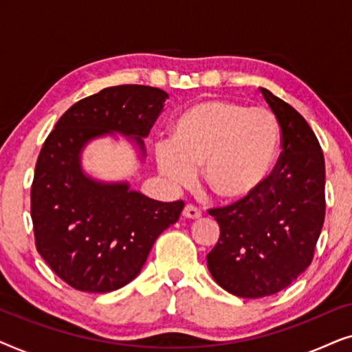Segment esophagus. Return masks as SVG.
Masks as SVG:
<instances>
[{
	"label": "esophagus",
	"instance_id": "esophagus-1",
	"mask_svg": "<svg viewBox=\"0 0 352 352\" xmlns=\"http://www.w3.org/2000/svg\"><path fill=\"white\" fill-rule=\"evenodd\" d=\"M182 216H184V218H187V219H197V218H200V216H201V211H200V208H197L195 205L187 204L184 206V210H182Z\"/></svg>",
	"mask_w": 352,
	"mask_h": 352
}]
</instances>
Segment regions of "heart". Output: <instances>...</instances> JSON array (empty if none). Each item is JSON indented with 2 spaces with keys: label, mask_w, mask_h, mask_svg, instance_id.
<instances>
[{
  "label": "heart",
  "mask_w": 352,
  "mask_h": 352,
  "mask_svg": "<svg viewBox=\"0 0 352 352\" xmlns=\"http://www.w3.org/2000/svg\"><path fill=\"white\" fill-rule=\"evenodd\" d=\"M280 152V126L266 109L205 99L177 115L171 144H158V170L187 186L201 166V184L216 200L235 204L256 194Z\"/></svg>",
  "instance_id": "b5f03b06"
}]
</instances>
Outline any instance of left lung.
Listing matches in <instances>:
<instances>
[{"label":"left lung","mask_w":352,"mask_h":352,"mask_svg":"<svg viewBox=\"0 0 352 352\" xmlns=\"http://www.w3.org/2000/svg\"><path fill=\"white\" fill-rule=\"evenodd\" d=\"M261 93L280 126V157L256 194L208 210L221 234L206 264L216 283L240 298L295 282L312 263L325 219V160L314 131L290 104Z\"/></svg>","instance_id":"left-lung-1"}]
</instances>
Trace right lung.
<instances>
[{"instance_id":"1","label":"right lung","mask_w":352,"mask_h":352,"mask_svg":"<svg viewBox=\"0 0 352 352\" xmlns=\"http://www.w3.org/2000/svg\"><path fill=\"white\" fill-rule=\"evenodd\" d=\"M168 94L120 85L78 100L59 118L38 155L30 214L38 253L57 277L89 293L118 290L141 272L152 245L179 219L184 201L163 204L128 184L85 176L80 152L107 133L133 136L144 151Z\"/></svg>"}]
</instances>
